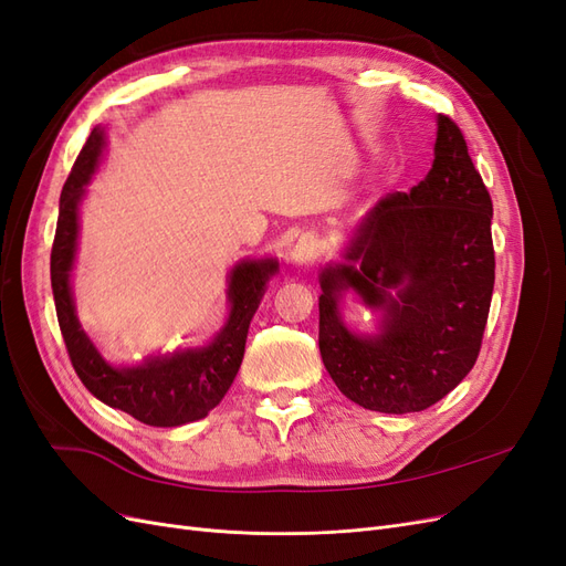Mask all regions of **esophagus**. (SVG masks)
<instances>
[{"instance_id": "esophagus-1", "label": "esophagus", "mask_w": 566, "mask_h": 566, "mask_svg": "<svg viewBox=\"0 0 566 566\" xmlns=\"http://www.w3.org/2000/svg\"><path fill=\"white\" fill-rule=\"evenodd\" d=\"M318 260V245L314 241V235H302L295 243V248L290 250V262L295 266H310Z\"/></svg>"}]
</instances>
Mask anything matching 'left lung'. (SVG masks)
<instances>
[{
    "label": "left lung",
    "instance_id": "left-lung-1",
    "mask_svg": "<svg viewBox=\"0 0 566 566\" xmlns=\"http://www.w3.org/2000/svg\"><path fill=\"white\" fill-rule=\"evenodd\" d=\"M491 217L465 136L439 115L430 172L410 193L375 205L352 238L347 264L321 273L318 349L347 399L380 413H416L472 370L495 279ZM345 289L384 312L378 334L346 328L336 306Z\"/></svg>",
    "mask_w": 566,
    "mask_h": 566
}]
</instances>
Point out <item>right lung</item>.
Masks as SVG:
<instances>
[{
	"label": "right lung",
	"instance_id": "obj_1",
	"mask_svg": "<svg viewBox=\"0 0 566 566\" xmlns=\"http://www.w3.org/2000/svg\"><path fill=\"white\" fill-rule=\"evenodd\" d=\"M101 150L104 132L94 129L67 177L61 202L54 248H51V290L67 356L82 385L98 401L119 408L144 424L177 427L200 420L224 399L245 354L250 321L260 306L266 283L279 271L276 260L241 262L229 273L231 312L227 325L205 347L150 356L142 366L115 368L96 352L75 314L71 271L77 250V212Z\"/></svg>",
	"mask_w": 566,
	"mask_h": 566
}]
</instances>
